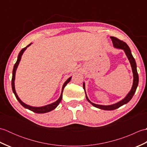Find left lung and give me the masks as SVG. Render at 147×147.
I'll list each match as a JSON object with an SVG mask.
<instances>
[{
  "label": "left lung",
  "mask_w": 147,
  "mask_h": 147,
  "mask_svg": "<svg viewBox=\"0 0 147 147\" xmlns=\"http://www.w3.org/2000/svg\"><path fill=\"white\" fill-rule=\"evenodd\" d=\"M111 38L112 40V43H113V45L115 48L123 49L124 51V52H125L127 57V59H128V60L130 62L131 66V68H132V71H133V83L132 88H131V89L130 92L128 93V94L126 95V97L122 100L119 101L117 103H115V104H112V105H102L95 104H94V103H93L88 98V96H87V95H86V93L85 92V83H83V89L85 92L86 98L87 99V100H88L93 106H94V107L102 109V110H106V111L115 110V109L120 107L121 106L126 104L127 102H129L130 100L133 98V96L136 92L137 86H138V80H139L138 74V72H137V69H136V62H135V59H134L133 56L131 54V50L128 47V45H127L124 42L122 41V40H120L119 39H118L117 38H115V37L111 36Z\"/></svg>",
  "instance_id": "8db88e82"
}]
</instances>
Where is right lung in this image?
<instances>
[{
  "mask_svg": "<svg viewBox=\"0 0 147 147\" xmlns=\"http://www.w3.org/2000/svg\"><path fill=\"white\" fill-rule=\"evenodd\" d=\"M31 44H32V43H31L30 44H29L28 46H26V47L23 48V49H22L21 51H20V52L19 53V55H18V57L17 61H16V62L14 65L13 71H12V83H11V85H12V92H13V93H14L16 97V98H17V100H18V102L20 103L21 105L22 106H23V107H24V108L28 109H29V110H30V111H33V112H35V113L43 114V113H46V112H50V111H52V110H54V109H55L56 107H57V105L59 104V103L61 102V100H62V92H63V90H64V87H65V86H66V85H67V84L69 82H70L72 77L69 78H68L66 81H65V82L64 83L63 86H62V92H61V94L60 97H59V98L57 100V101H55V102L52 103V104L47 105H45V106H42V107H33V106L28 105L24 104V102H22V101L21 100V99L18 97V96L17 93H16V90H15L14 81H15L16 71L17 67H18V65H19V63H20V61H21L22 55H23L24 52L25 51V50L27 49L28 47H29Z\"/></svg>",
  "mask_w": 147,
  "mask_h": 147,
  "instance_id": "add662e5",
  "label": "right lung"
}]
</instances>
